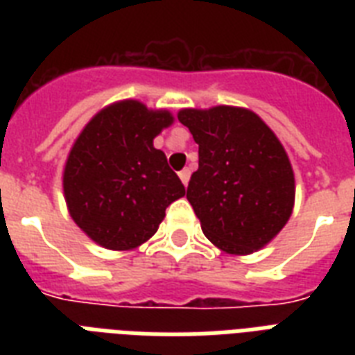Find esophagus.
I'll return each instance as SVG.
<instances>
[{
  "label": "esophagus",
  "mask_w": 355,
  "mask_h": 355,
  "mask_svg": "<svg viewBox=\"0 0 355 355\" xmlns=\"http://www.w3.org/2000/svg\"><path fill=\"white\" fill-rule=\"evenodd\" d=\"M178 177H180V180H182L184 186H188L189 177H191V171H189V169H182V171L178 173Z\"/></svg>",
  "instance_id": "esophagus-1"
}]
</instances>
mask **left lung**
Masks as SVG:
<instances>
[{"instance_id": "obj_1", "label": "left lung", "mask_w": 355, "mask_h": 355, "mask_svg": "<svg viewBox=\"0 0 355 355\" xmlns=\"http://www.w3.org/2000/svg\"><path fill=\"white\" fill-rule=\"evenodd\" d=\"M177 118L199 145L186 197L205 236L236 256L263 248L295 206V173L280 139L248 108H182Z\"/></svg>"}]
</instances>
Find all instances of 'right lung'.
Instances as JSON below:
<instances>
[{
	"instance_id": "1",
	"label": "right lung",
	"mask_w": 355,
	"mask_h": 355,
	"mask_svg": "<svg viewBox=\"0 0 355 355\" xmlns=\"http://www.w3.org/2000/svg\"><path fill=\"white\" fill-rule=\"evenodd\" d=\"M169 110L136 99L112 103L75 139L62 173L75 225L108 250H132L155 236L166 208L186 195L166 155L153 141L173 125Z\"/></svg>"
}]
</instances>
